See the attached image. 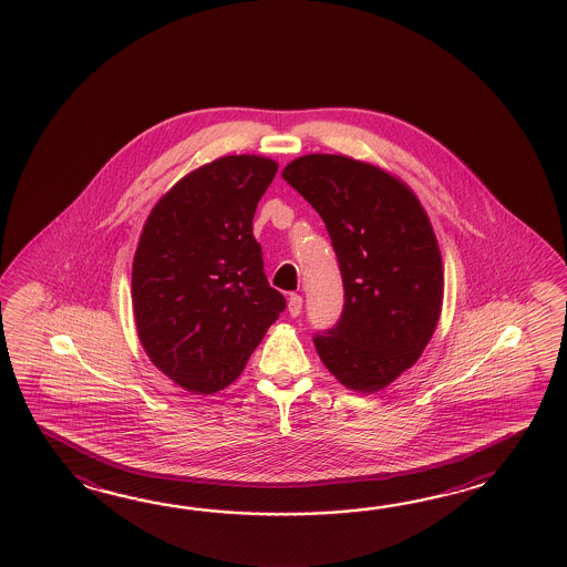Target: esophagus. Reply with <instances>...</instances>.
I'll list each match as a JSON object with an SVG mask.
<instances>
[{"label": "esophagus", "mask_w": 567, "mask_h": 567, "mask_svg": "<svg viewBox=\"0 0 567 567\" xmlns=\"http://www.w3.org/2000/svg\"><path fill=\"white\" fill-rule=\"evenodd\" d=\"M288 310H289V313H291V316H293V318H296V316H300L301 296H298V293H291V296H289Z\"/></svg>", "instance_id": "esophagus-1"}]
</instances>
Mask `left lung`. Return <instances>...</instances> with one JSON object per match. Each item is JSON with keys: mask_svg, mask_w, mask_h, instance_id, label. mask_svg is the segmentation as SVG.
<instances>
[{"mask_svg": "<svg viewBox=\"0 0 567 567\" xmlns=\"http://www.w3.org/2000/svg\"><path fill=\"white\" fill-rule=\"evenodd\" d=\"M281 176L326 223L344 281L337 328L318 334L338 383L377 393L422 357L440 322L444 269L420 198L391 172L342 154H306Z\"/></svg>", "mask_w": 567, "mask_h": 567, "instance_id": "left-lung-1", "label": "left lung"}]
</instances>
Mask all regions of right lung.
<instances>
[{
	"mask_svg": "<svg viewBox=\"0 0 567 567\" xmlns=\"http://www.w3.org/2000/svg\"><path fill=\"white\" fill-rule=\"evenodd\" d=\"M278 166L255 154L217 157L176 182L140 235L137 337L154 367L194 395L229 386L286 308L254 237L255 208Z\"/></svg>",
	"mask_w": 567,
	"mask_h": 567,
	"instance_id": "add662e5",
	"label": "right lung"
}]
</instances>
